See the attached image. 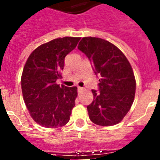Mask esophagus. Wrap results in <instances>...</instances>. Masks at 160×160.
Returning a JSON list of instances; mask_svg holds the SVG:
<instances>
[{
    "instance_id": "obj_1",
    "label": "esophagus",
    "mask_w": 160,
    "mask_h": 160,
    "mask_svg": "<svg viewBox=\"0 0 160 160\" xmlns=\"http://www.w3.org/2000/svg\"><path fill=\"white\" fill-rule=\"evenodd\" d=\"M83 90L82 87H78V93L82 92V90Z\"/></svg>"
}]
</instances>
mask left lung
I'll return each mask as SVG.
<instances>
[{"instance_id": "8db88e82", "label": "left lung", "mask_w": 160, "mask_h": 160, "mask_svg": "<svg viewBox=\"0 0 160 160\" xmlns=\"http://www.w3.org/2000/svg\"><path fill=\"white\" fill-rule=\"evenodd\" d=\"M78 49L88 58L100 78L99 91L92 90L94 100L87 106L90 119L104 127L118 123L135 98L136 83L131 64L118 48L102 38H83Z\"/></svg>"}]
</instances>
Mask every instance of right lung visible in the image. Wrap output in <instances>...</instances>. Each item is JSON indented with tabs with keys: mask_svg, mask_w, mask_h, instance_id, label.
<instances>
[{
	"mask_svg": "<svg viewBox=\"0 0 160 160\" xmlns=\"http://www.w3.org/2000/svg\"><path fill=\"white\" fill-rule=\"evenodd\" d=\"M80 38L65 37L38 46L28 58L22 75L25 106L39 125L56 128L66 125L75 106L77 87L56 83L62 78L65 58L77 46Z\"/></svg>",
	"mask_w": 160,
	"mask_h": 160,
	"instance_id": "obj_1",
	"label": "right lung"
}]
</instances>
